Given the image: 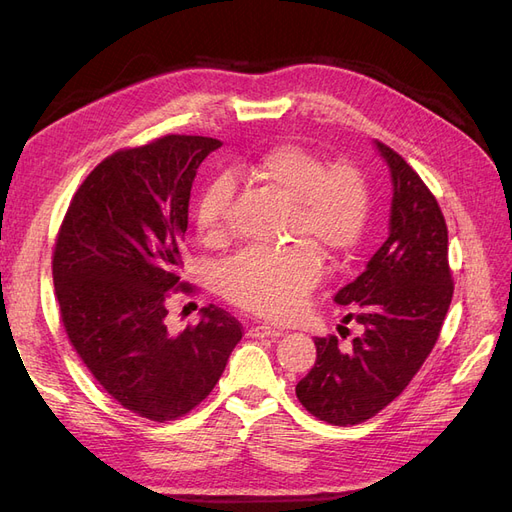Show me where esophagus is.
<instances>
[{
	"instance_id": "1",
	"label": "esophagus",
	"mask_w": 512,
	"mask_h": 512,
	"mask_svg": "<svg viewBox=\"0 0 512 512\" xmlns=\"http://www.w3.org/2000/svg\"><path fill=\"white\" fill-rule=\"evenodd\" d=\"M247 335L250 337H280L282 331L280 329H273V327H267V324H258V327H252L250 331H247Z\"/></svg>"
}]
</instances>
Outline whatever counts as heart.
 I'll return each instance as SVG.
<instances>
[{"label": "heart", "instance_id": "heart-1", "mask_svg": "<svg viewBox=\"0 0 512 512\" xmlns=\"http://www.w3.org/2000/svg\"><path fill=\"white\" fill-rule=\"evenodd\" d=\"M247 177L292 200L290 239L277 247H247L230 256L218 271V286L235 305L265 318L286 320L303 307L307 294L322 277L318 246L337 258L352 252L365 235L371 213V192L363 170L348 162L324 160L297 143H284L245 168ZM232 183L215 177L200 192L194 226L205 243L228 237Z\"/></svg>", "mask_w": 512, "mask_h": 512}]
</instances>
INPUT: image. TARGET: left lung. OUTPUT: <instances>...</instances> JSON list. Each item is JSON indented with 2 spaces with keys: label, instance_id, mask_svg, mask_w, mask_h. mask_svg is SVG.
<instances>
[{
  "label": "left lung",
  "instance_id": "obj_1",
  "mask_svg": "<svg viewBox=\"0 0 512 512\" xmlns=\"http://www.w3.org/2000/svg\"><path fill=\"white\" fill-rule=\"evenodd\" d=\"M376 147L393 177L389 237L335 294L350 307L344 320L363 324V333L350 346L316 337V363L297 384L303 408L339 427L367 421L404 393L438 342L455 290L436 196L397 151Z\"/></svg>",
  "mask_w": 512,
  "mask_h": 512
}]
</instances>
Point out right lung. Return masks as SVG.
Instances as JSON below:
<instances>
[{"instance_id":"add662e5","label":"right lung","mask_w":512,"mask_h":512,"mask_svg":"<svg viewBox=\"0 0 512 512\" xmlns=\"http://www.w3.org/2000/svg\"><path fill=\"white\" fill-rule=\"evenodd\" d=\"M222 143L168 134L104 158L74 192L53 250L59 316L89 374L117 404L149 421H177L218 384L243 337L222 307L170 333L168 299L181 280L190 190Z\"/></svg>"}]
</instances>
